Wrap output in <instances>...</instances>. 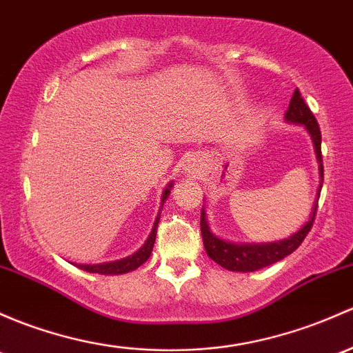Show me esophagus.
<instances>
[{
  "mask_svg": "<svg viewBox=\"0 0 353 353\" xmlns=\"http://www.w3.org/2000/svg\"><path fill=\"white\" fill-rule=\"evenodd\" d=\"M183 172L188 174V176L194 177V179H198L203 172L201 161H199L198 157H189L188 161L183 164Z\"/></svg>",
  "mask_w": 353,
  "mask_h": 353,
  "instance_id": "34e87169",
  "label": "esophagus"
}]
</instances>
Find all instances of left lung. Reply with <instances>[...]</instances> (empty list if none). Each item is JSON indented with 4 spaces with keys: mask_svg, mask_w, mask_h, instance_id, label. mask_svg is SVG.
<instances>
[{
    "mask_svg": "<svg viewBox=\"0 0 353 353\" xmlns=\"http://www.w3.org/2000/svg\"><path fill=\"white\" fill-rule=\"evenodd\" d=\"M285 121L291 125H299L304 127L307 132V135L311 137V142H313L314 154H316L318 161V170H320V186L316 191V199H314V205L311 208V214L307 218V221L296 233H292L291 236L283 240H277V242H267V243H236V242H228V240L220 239L218 235H214L211 232L210 221L206 218L205 206L201 210V235H203V243H205L206 254L211 261L216 262L218 265H221L226 270H232V272H255L259 269H264V267L276 264V262L283 261L284 257H288L289 254L296 250V248L301 245L304 236L307 235V232L313 226L314 216H316V208H318V199H320L321 192V184H323V159H321V132L318 127L316 118L313 117L311 110L307 108L304 99L301 98V92L299 89H296L294 94H292L291 103H289V108L284 114Z\"/></svg>",
    "mask_w": 353,
    "mask_h": 353,
    "instance_id": "1",
    "label": "left lung"
}]
</instances>
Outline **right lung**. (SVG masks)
<instances>
[{"instance_id":"obj_1","label":"right lung","mask_w":353,"mask_h":353,"mask_svg":"<svg viewBox=\"0 0 353 353\" xmlns=\"http://www.w3.org/2000/svg\"><path fill=\"white\" fill-rule=\"evenodd\" d=\"M170 189H172V181L167 184L164 192H162L161 210H162V206H164V203L167 201V198H169ZM161 210H159V214H157V218H155L154 226H152V232H150V235L147 236L145 243H143L139 250L133 252L132 255H128V257H125V259H120V261L103 262V264H92V265L91 264H74V265L79 267V269H83V270H86V272L103 274V276H118V274H127V272H132V270L139 269L143 262H147V259L150 257V254H152V248H154L155 235H157V225H159V220H161Z\"/></svg>"}]
</instances>
